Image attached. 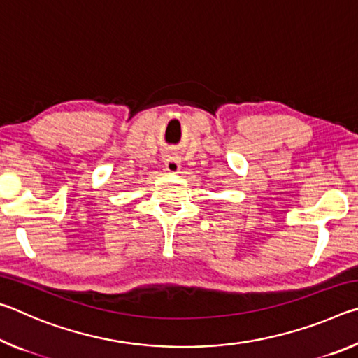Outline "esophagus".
Listing matches in <instances>:
<instances>
[{
	"label": "esophagus",
	"instance_id": "esophagus-1",
	"mask_svg": "<svg viewBox=\"0 0 358 358\" xmlns=\"http://www.w3.org/2000/svg\"><path fill=\"white\" fill-rule=\"evenodd\" d=\"M164 167H166V171H167L169 173H178L180 167H181L178 156H177V155H173V153H169V155L166 156Z\"/></svg>",
	"mask_w": 358,
	"mask_h": 358
}]
</instances>
